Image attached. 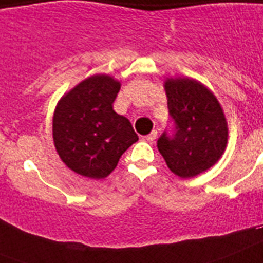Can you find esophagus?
<instances>
[{
  "label": "esophagus",
  "mask_w": 263,
  "mask_h": 263,
  "mask_svg": "<svg viewBox=\"0 0 263 263\" xmlns=\"http://www.w3.org/2000/svg\"><path fill=\"white\" fill-rule=\"evenodd\" d=\"M157 136H158V132L157 131H153V132H151V134H148V135H147V136H144V140H146V142H148V143H153L154 140L157 139Z\"/></svg>",
  "instance_id": "obj_1"
}]
</instances>
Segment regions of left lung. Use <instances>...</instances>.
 Here are the masks:
<instances>
[{
  "label": "left lung",
  "mask_w": 263,
  "mask_h": 263,
  "mask_svg": "<svg viewBox=\"0 0 263 263\" xmlns=\"http://www.w3.org/2000/svg\"><path fill=\"white\" fill-rule=\"evenodd\" d=\"M172 135L162 134L158 150L176 176L192 178L212 167L223 155L228 139L227 120L217 98L191 78L165 81Z\"/></svg>",
  "instance_id": "obj_1"
}]
</instances>
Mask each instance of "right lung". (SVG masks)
Masks as SVG:
<instances>
[{
  "label": "right lung",
  "mask_w": 263,
  "mask_h": 263,
  "mask_svg": "<svg viewBox=\"0 0 263 263\" xmlns=\"http://www.w3.org/2000/svg\"><path fill=\"white\" fill-rule=\"evenodd\" d=\"M120 82L96 74L58 102L52 136L59 157L77 174L101 180L115 170L128 147L138 142L127 117L113 110Z\"/></svg>",
  "instance_id": "right-lung-1"
}]
</instances>
